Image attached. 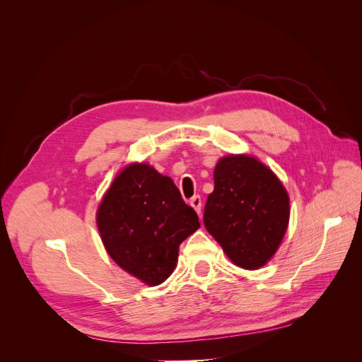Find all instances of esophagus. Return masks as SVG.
Instances as JSON below:
<instances>
[{
	"label": "esophagus",
	"instance_id": "esophagus-1",
	"mask_svg": "<svg viewBox=\"0 0 362 362\" xmlns=\"http://www.w3.org/2000/svg\"><path fill=\"white\" fill-rule=\"evenodd\" d=\"M190 205L194 208V211L201 216V206H202V199L199 198V196H193V198L190 199Z\"/></svg>",
	"mask_w": 362,
	"mask_h": 362
}]
</instances>
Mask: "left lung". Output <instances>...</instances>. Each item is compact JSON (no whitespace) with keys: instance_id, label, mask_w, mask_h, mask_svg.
<instances>
[{"instance_id":"1","label":"left lung","mask_w":362,"mask_h":362,"mask_svg":"<svg viewBox=\"0 0 362 362\" xmlns=\"http://www.w3.org/2000/svg\"><path fill=\"white\" fill-rule=\"evenodd\" d=\"M204 225L235 266L257 270L276 254L290 222V196L264 163L229 154L214 168Z\"/></svg>"}]
</instances>
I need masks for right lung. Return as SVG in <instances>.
Masks as SVG:
<instances>
[{
    "mask_svg": "<svg viewBox=\"0 0 362 362\" xmlns=\"http://www.w3.org/2000/svg\"><path fill=\"white\" fill-rule=\"evenodd\" d=\"M96 226L116 264L156 287L172 275L180 245L201 225L172 178L136 161L108 185L98 205Z\"/></svg>",
    "mask_w": 362,
    "mask_h": 362,
    "instance_id": "right-lung-1",
    "label": "right lung"
}]
</instances>
